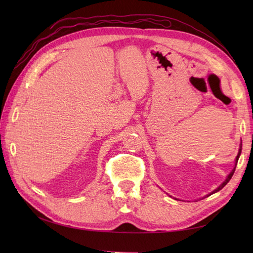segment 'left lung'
<instances>
[{"mask_svg":"<svg viewBox=\"0 0 253 253\" xmlns=\"http://www.w3.org/2000/svg\"><path fill=\"white\" fill-rule=\"evenodd\" d=\"M240 153H241V147H240V149H239V152H238V155H237V158H236V165H237V162H238V159H239V155H240ZM234 173H235V169L232 170V171H230V174L227 176V178H226V180H225L224 182H223V184L221 185V186H219L218 188H217V189H215V190H214L212 193H214V192H217V191H219V190H221L222 189V188L223 187H225V185H226L227 184V182L230 180V178H232V177H233V175H234Z\"/></svg>","mask_w":253,"mask_h":253,"instance_id":"left-lung-1","label":"left lung"}]
</instances>
